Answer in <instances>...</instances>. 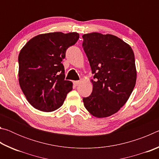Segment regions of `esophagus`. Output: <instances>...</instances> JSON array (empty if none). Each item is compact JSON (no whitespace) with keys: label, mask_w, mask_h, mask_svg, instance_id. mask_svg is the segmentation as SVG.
I'll use <instances>...</instances> for the list:
<instances>
[{"label":"esophagus","mask_w":159,"mask_h":159,"mask_svg":"<svg viewBox=\"0 0 159 159\" xmlns=\"http://www.w3.org/2000/svg\"><path fill=\"white\" fill-rule=\"evenodd\" d=\"M73 83H74V85L77 86V85H79L80 83V80H75V81H74Z\"/></svg>","instance_id":"34e87169"}]
</instances>
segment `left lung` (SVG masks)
Wrapping results in <instances>:
<instances>
[{
	"instance_id": "8db88e82",
	"label": "left lung",
	"mask_w": 159,
	"mask_h": 159,
	"mask_svg": "<svg viewBox=\"0 0 159 159\" xmlns=\"http://www.w3.org/2000/svg\"><path fill=\"white\" fill-rule=\"evenodd\" d=\"M83 48L94 74L91 95L83 98L85 109L97 118L116 113L134 88L137 71L131 47L111 34L83 35Z\"/></svg>"
}]
</instances>
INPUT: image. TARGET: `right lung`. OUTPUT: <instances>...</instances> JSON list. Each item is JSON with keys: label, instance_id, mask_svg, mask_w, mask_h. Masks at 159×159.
<instances>
[{"label": "right lung", "instance_id": "add662e5", "mask_svg": "<svg viewBox=\"0 0 159 159\" xmlns=\"http://www.w3.org/2000/svg\"><path fill=\"white\" fill-rule=\"evenodd\" d=\"M79 39L76 32L40 34L29 40L21 50L18 57L19 83L34 108L50 112L63 104L73 83L64 80L61 61L68 48Z\"/></svg>", "mask_w": 159, "mask_h": 159}]
</instances>
